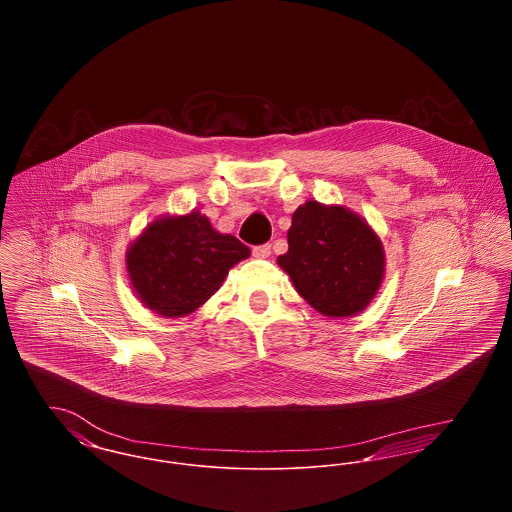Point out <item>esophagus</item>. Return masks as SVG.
<instances>
[{
    "label": "esophagus",
    "instance_id": "34e87169",
    "mask_svg": "<svg viewBox=\"0 0 512 512\" xmlns=\"http://www.w3.org/2000/svg\"><path fill=\"white\" fill-rule=\"evenodd\" d=\"M268 255H270V245H255L253 247V257H257V259H267Z\"/></svg>",
    "mask_w": 512,
    "mask_h": 512
}]
</instances>
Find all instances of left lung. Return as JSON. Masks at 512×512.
Segmentation results:
<instances>
[{
	"label": "left lung",
	"mask_w": 512,
	"mask_h": 512,
	"mask_svg": "<svg viewBox=\"0 0 512 512\" xmlns=\"http://www.w3.org/2000/svg\"><path fill=\"white\" fill-rule=\"evenodd\" d=\"M278 265L324 317H353L380 290L386 255L376 232L341 205L307 201L293 213Z\"/></svg>",
	"instance_id": "1"
}]
</instances>
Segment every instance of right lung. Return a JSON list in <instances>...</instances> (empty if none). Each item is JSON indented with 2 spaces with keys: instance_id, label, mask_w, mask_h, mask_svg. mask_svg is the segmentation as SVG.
<instances>
[{
  "instance_id": "obj_1",
  "label": "right lung",
  "mask_w": 512,
  "mask_h": 512,
  "mask_svg": "<svg viewBox=\"0 0 512 512\" xmlns=\"http://www.w3.org/2000/svg\"><path fill=\"white\" fill-rule=\"evenodd\" d=\"M249 247L217 232L199 211L153 220L126 251V270L138 299L161 317H186L249 257Z\"/></svg>"
}]
</instances>
